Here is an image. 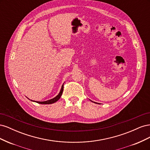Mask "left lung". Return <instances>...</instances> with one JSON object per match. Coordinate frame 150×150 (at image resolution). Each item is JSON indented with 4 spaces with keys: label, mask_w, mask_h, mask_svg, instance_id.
Listing matches in <instances>:
<instances>
[{
    "label": "left lung",
    "mask_w": 150,
    "mask_h": 150,
    "mask_svg": "<svg viewBox=\"0 0 150 150\" xmlns=\"http://www.w3.org/2000/svg\"><path fill=\"white\" fill-rule=\"evenodd\" d=\"M92 102H93V101H92ZM94 103H95V102H94ZM98 104H99V103H98Z\"/></svg>",
    "instance_id": "8db88e82"
}]
</instances>
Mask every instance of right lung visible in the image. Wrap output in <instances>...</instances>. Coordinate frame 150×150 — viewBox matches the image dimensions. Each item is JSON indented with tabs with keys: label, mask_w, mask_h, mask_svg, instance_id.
Masks as SVG:
<instances>
[{
	"label": "right lung",
	"mask_w": 150,
	"mask_h": 150,
	"mask_svg": "<svg viewBox=\"0 0 150 150\" xmlns=\"http://www.w3.org/2000/svg\"><path fill=\"white\" fill-rule=\"evenodd\" d=\"M63 88H64V83H63V84L61 86V90H60V92L59 93V94L57 95V96L56 97H54V98L51 99H49V100H47V101H33V100H30L31 101H34V102H35L37 103H39V104H52V103H56V101H57L59 99H60L61 96H62V92H63ZM29 99V98H28Z\"/></svg>",
	"instance_id": "1"
}]
</instances>
